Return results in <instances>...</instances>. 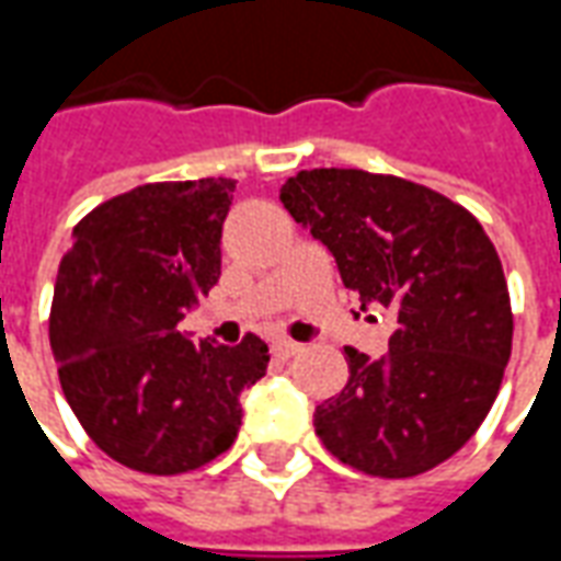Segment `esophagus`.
Masks as SVG:
<instances>
[{
  "label": "esophagus",
  "instance_id": "1",
  "mask_svg": "<svg viewBox=\"0 0 561 561\" xmlns=\"http://www.w3.org/2000/svg\"><path fill=\"white\" fill-rule=\"evenodd\" d=\"M273 352H276V357H294V354L304 352V345L294 340H276L273 342Z\"/></svg>",
  "mask_w": 561,
  "mask_h": 561
}]
</instances>
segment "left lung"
Instances as JSON below:
<instances>
[{
  "label": "left lung",
  "mask_w": 561,
  "mask_h": 561,
  "mask_svg": "<svg viewBox=\"0 0 561 561\" xmlns=\"http://www.w3.org/2000/svg\"><path fill=\"white\" fill-rule=\"evenodd\" d=\"M360 309H390L385 357L345 348L348 385L316 409L330 454L376 478L430 471L490 412L514 336L511 297L481 221L400 176L316 168L279 188Z\"/></svg>",
  "instance_id": "obj_1"
}]
</instances>
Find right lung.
<instances>
[{
    "label": "right lung",
    "instance_id": "obj_1",
    "mask_svg": "<svg viewBox=\"0 0 561 561\" xmlns=\"http://www.w3.org/2000/svg\"><path fill=\"white\" fill-rule=\"evenodd\" d=\"M233 180L147 183L78 221L59 264L50 348L59 385L95 445L147 474L201 469L237 438L240 393L267 345L192 342L176 330L221 276Z\"/></svg>",
    "mask_w": 561,
    "mask_h": 561
}]
</instances>
